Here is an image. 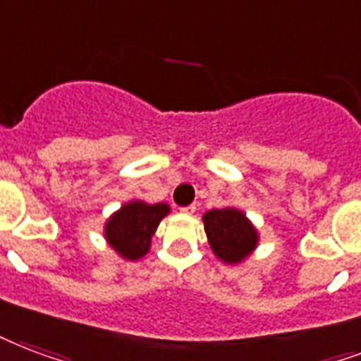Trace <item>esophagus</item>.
I'll use <instances>...</instances> for the list:
<instances>
[{
	"instance_id": "obj_1",
	"label": "esophagus",
	"mask_w": 361,
	"mask_h": 361,
	"mask_svg": "<svg viewBox=\"0 0 361 361\" xmlns=\"http://www.w3.org/2000/svg\"><path fill=\"white\" fill-rule=\"evenodd\" d=\"M197 212V204H189L185 208H181V214H185V216H192Z\"/></svg>"
}]
</instances>
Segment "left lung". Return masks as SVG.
<instances>
[{
  "label": "left lung",
  "instance_id": "left-lung-1",
  "mask_svg": "<svg viewBox=\"0 0 361 361\" xmlns=\"http://www.w3.org/2000/svg\"><path fill=\"white\" fill-rule=\"evenodd\" d=\"M202 224L212 252L225 265H240L259 246V231L238 208L208 210Z\"/></svg>",
  "mask_w": 361,
  "mask_h": 361
}]
</instances>
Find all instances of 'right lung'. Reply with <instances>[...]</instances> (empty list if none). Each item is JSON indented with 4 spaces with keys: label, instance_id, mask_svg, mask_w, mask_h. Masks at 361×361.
Listing matches in <instances>:
<instances>
[{
    "label": "right lung",
    "instance_id": "add662e5",
    "mask_svg": "<svg viewBox=\"0 0 361 361\" xmlns=\"http://www.w3.org/2000/svg\"><path fill=\"white\" fill-rule=\"evenodd\" d=\"M169 214L166 202L149 204L142 199H132L107 217L104 238L121 259L140 261L149 254L151 238Z\"/></svg>",
    "mask_w": 361,
    "mask_h": 361
}]
</instances>
